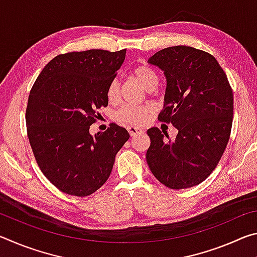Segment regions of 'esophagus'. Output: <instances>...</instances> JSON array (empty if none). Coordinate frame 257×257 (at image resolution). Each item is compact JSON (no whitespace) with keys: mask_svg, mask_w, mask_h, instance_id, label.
Instances as JSON below:
<instances>
[{"mask_svg":"<svg viewBox=\"0 0 257 257\" xmlns=\"http://www.w3.org/2000/svg\"><path fill=\"white\" fill-rule=\"evenodd\" d=\"M128 132L130 134V136L134 137V136H137L139 134H143L144 133V130H142L141 128H137V127H128Z\"/></svg>","mask_w":257,"mask_h":257,"instance_id":"1","label":"esophagus"}]
</instances>
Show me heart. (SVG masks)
Returning a JSON list of instances; mask_svg holds the SVG:
<instances>
[{"label":"heart","instance_id":"b5f03b06","mask_svg":"<svg viewBox=\"0 0 257 257\" xmlns=\"http://www.w3.org/2000/svg\"><path fill=\"white\" fill-rule=\"evenodd\" d=\"M134 76L141 81V84L147 90H153L159 85L160 77L153 68L149 64H139L134 69ZM120 82L118 79H112L106 88V97L110 103H115L119 99ZM151 112V107L147 105H123L115 112L114 119L116 122L123 124L137 125L145 121L146 116Z\"/></svg>","mask_w":257,"mask_h":257}]
</instances>
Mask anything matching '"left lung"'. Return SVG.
I'll list each match as a JSON object with an SVG mask.
<instances>
[{
    "label": "left lung",
    "mask_w": 257,
    "mask_h": 257,
    "mask_svg": "<svg viewBox=\"0 0 257 257\" xmlns=\"http://www.w3.org/2000/svg\"><path fill=\"white\" fill-rule=\"evenodd\" d=\"M167 78L159 120L178 129L175 141L153 127L146 161L161 184L185 189L201 184L223 155L231 133L233 94L213 55L190 46H170L150 58Z\"/></svg>",
    "instance_id": "obj_1"
}]
</instances>
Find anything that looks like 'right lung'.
<instances>
[{
    "label": "right lung",
    "instance_id": "add662e5",
    "mask_svg": "<svg viewBox=\"0 0 257 257\" xmlns=\"http://www.w3.org/2000/svg\"><path fill=\"white\" fill-rule=\"evenodd\" d=\"M125 51L68 52L51 60L30 90L26 124L35 160L47 179L68 195L85 197L105 184L129 133L111 123L94 136L89 127L107 106L106 88Z\"/></svg>",
    "mask_w": 257,
    "mask_h": 257
}]
</instances>
